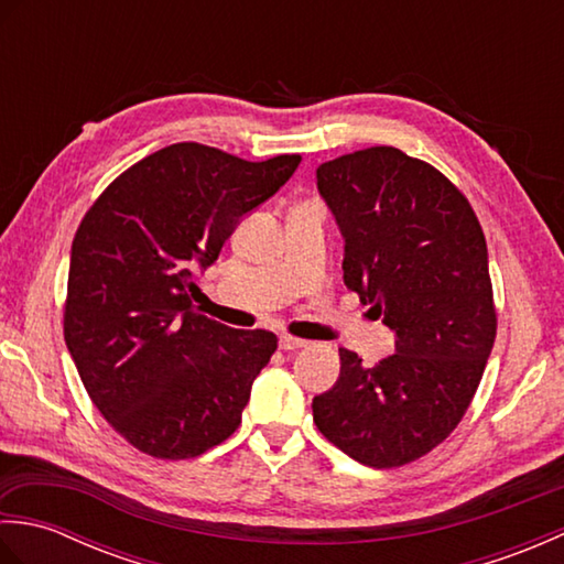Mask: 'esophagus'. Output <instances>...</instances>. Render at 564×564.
<instances>
[{"instance_id": "1", "label": "esophagus", "mask_w": 564, "mask_h": 564, "mask_svg": "<svg viewBox=\"0 0 564 564\" xmlns=\"http://www.w3.org/2000/svg\"><path fill=\"white\" fill-rule=\"evenodd\" d=\"M279 346H281L283 351H295V349H303V346H307V341L305 339H297V337H291V334H281Z\"/></svg>"}]
</instances>
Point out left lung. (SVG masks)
Instances as JSON below:
<instances>
[{
  "instance_id": "1",
  "label": "left lung",
  "mask_w": 564,
  "mask_h": 564,
  "mask_svg": "<svg viewBox=\"0 0 564 564\" xmlns=\"http://www.w3.org/2000/svg\"><path fill=\"white\" fill-rule=\"evenodd\" d=\"M344 235V283L394 332L373 368L339 349L337 382L313 400L319 434L378 470L414 463L451 436L497 337L487 242L448 176L398 148L317 166Z\"/></svg>"
}]
</instances>
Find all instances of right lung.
Listing matches in <instances>:
<instances>
[{
	"mask_svg": "<svg viewBox=\"0 0 564 564\" xmlns=\"http://www.w3.org/2000/svg\"><path fill=\"white\" fill-rule=\"evenodd\" d=\"M301 154L247 162L200 142L148 154L104 188L69 254L65 341L94 406L130 446L188 460L242 424L273 332L230 329L188 297L245 213Z\"/></svg>",
	"mask_w": 564,
	"mask_h": 564,
	"instance_id": "right-lung-1",
	"label": "right lung"
}]
</instances>
